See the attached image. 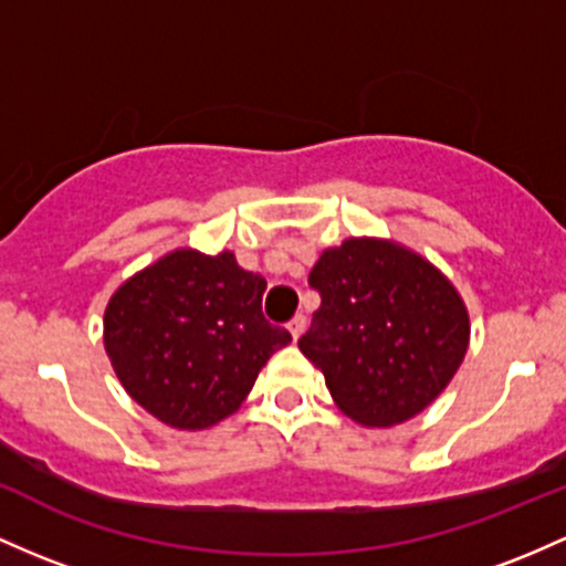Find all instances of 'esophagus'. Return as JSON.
I'll return each instance as SVG.
<instances>
[{"label": "esophagus", "mask_w": 566, "mask_h": 566, "mask_svg": "<svg viewBox=\"0 0 566 566\" xmlns=\"http://www.w3.org/2000/svg\"><path fill=\"white\" fill-rule=\"evenodd\" d=\"M306 325H308V319H306V316H303V314H295V316H293V319H290L287 331H290V333H293V338L297 340V338H301V335H303V333H306Z\"/></svg>", "instance_id": "obj_1"}]
</instances>
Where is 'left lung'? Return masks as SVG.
Wrapping results in <instances>:
<instances>
[{"instance_id":"1","label":"left lung","mask_w":566,"mask_h":566,"mask_svg":"<svg viewBox=\"0 0 566 566\" xmlns=\"http://www.w3.org/2000/svg\"><path fill=\"white\" fill-rule=\"evenodd\" d=\"M322 297L297 346L333 400L368 427L424 411L462 365L470 319L454 284L392 241L346 239L308 273Z\"/></svg>"}]
</instances>
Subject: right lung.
Instances as JSON below:
<instances>
[{
  "label": "right lung",
  "mask_w": 566,
  "mask_h": 566,
  "mask_svg": "<svg viewBox=\"0 0 566 566\" xmlns=\"http://www.w3.org/2000/svg\"><path fill=\"white\" fill-rule=\"evenodd\" d=\"M265 279L233 252L177 250L128 279L104 312V346L126 392L177 430L212 427L293 340L263 316Z\"/></svg>",
  "instance_id": "1"
}]
</instances>
